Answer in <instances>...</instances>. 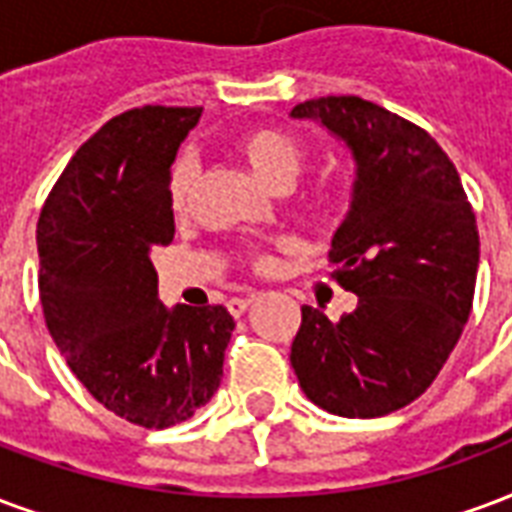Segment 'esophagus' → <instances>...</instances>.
I'll list each match as a JSON object with an SVG mask.
<instances>
[{"instance_id": "obj_1", "label": "esophagus", "mask_w": 512, "mask_h": 512, "mask_svg": "<svg viewBox=\"0 0 512 512\" xmlns=\"http://www.w3.org/2000/svg\"><path fill=\"white\" fill-rule=\"evenodd\" d=\"M252 304H255V295H246V298H230V301H227V309H230L233 317H241V314H244Z\"/></svg>"}]
</instances>
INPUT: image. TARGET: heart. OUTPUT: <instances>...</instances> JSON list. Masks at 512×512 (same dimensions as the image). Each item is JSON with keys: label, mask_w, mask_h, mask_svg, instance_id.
Wrapping results in <instances>:
<instances>
[{"label": "heart", "mask_w": 512, "mask_h": 512, "mask_svg": "<svg viewBox=\"0 0 512 512\" xmlns=\"http://www.w3.org/2000/svg\"><path fill=\"white\" fill-rule=\"evenodd\" d=\"M238 154L252 168L257 179L266 181L268 187L287 189L298 176V170L304 165V146L279 130H252L238 138ZM198 181V162L195 157H179L170 173V198L176 206H184L189 192Z\"/></svg>", "instance_id": "b5f03b06"}]
</instances>
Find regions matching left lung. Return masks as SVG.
Segmentation results:
<instances>
[{
  "instance_id": "left-lung-1",
  "label": "left lung",
  "mask_w": 512,
  "mask_h": 512,
  "mask_svg": "<svg viewBox=\"0 0 512 512\" xmlns=\"http://www.w3.org/2000/svg\"><path fill=\"white\" fill-rule=\"evenodd\" d=\"M355 162L336 227V282L358 306L331 323L301 309L290 363L301 391L342 418H380L429 388L472 312L480 236L456 165L429 132L361 97L298 102Z\"/></svg>"
}]
</instances>
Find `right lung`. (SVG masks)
<instances>
[{
    "mask_svg": "<svg viewBox=\"0 0 512 512\" xmlns=\"http://www.w3.org/2000/svg\"><path fill=\"white\" fill-rule=\"evenodd\" d=\"M203 108L143 105L75 151L37 222L40 304L105 410L168 429L211 401L236 328L225 306H168L151 249L173 241L170 165Z\"/></svg>",
    "mask_w": 512,
    "mask_h": 512,
    "instance_id": "1",
    "label": "right lung"
}]
</instances>
